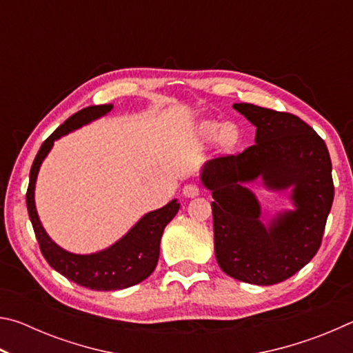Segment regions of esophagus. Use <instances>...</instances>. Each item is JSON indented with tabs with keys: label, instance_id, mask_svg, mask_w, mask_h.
Listing matches in <instances>:
<instances>
[{
	"label": "esophagus",
	"instance_id": "34e87169",
	"mask_svg": "<svg viewBox=\"0 0 353 353\" xmlns=\"http://www.w3.org/2000/svg\"><path fill=\"white\" fill-rule=\"evenodd\" d=\"M182 193H183V196H187V198H194V196H199L201 188H199V185H196V183H188L183 187Z\"/></svg>",
	"mask_w": 353,
	"mask_h": 353
}]
</instances>
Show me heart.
Masks as SVG:
<instances>
[{
  "label": "heart",
  "instance_id": "b5f03b06",
  "mask_svg": "<svg viewBox=\"0 0 353 353\" xmlns=\"http://www.w3.org/2000/svg\"><path fill=\"white\" fill-rule=\"evenodd\" d=\"M202 132H204L207 139L219 137V140L224 146H232L236 141V130L232 128L230 124L221 126L218 123H205L204 126H202Z\"/></svg>",
  "mask_w": 353,
  "mask_h": 353
}]
</instances>
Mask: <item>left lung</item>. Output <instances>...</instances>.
<instances>
[{
	"mask_svg": "<svg viewBox=\"0 0 353 353\" xmlns=\"http://www.w3.org/2000/svg\"><path fill=\"white\" fill-rule=\"evenodd\" d=\"M234 109L256 128L255 143L207 162L201 181L212 191L214 254L227 276L276 285L294 276L321 248L333 204L332 160L324 140L288 112L248 103ZM262 177L270 189L293 187L296 208L265 226L254 195L242 185Z\"/></svg>",
	"mask_w": 353,
	"mask_h": 353,
	"instance_id": "obj_1",
	"label": "left lung"
}]
</instances>
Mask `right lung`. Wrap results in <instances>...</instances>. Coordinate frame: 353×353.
Here are the masks:
<instances>
[{
	"instance_id": "obj_1",
	"label": "right lung",
	"mask_w": 353,
	"mask_h": 353,
	"mask_svg": "<svg viewBox=\"0 0 353 353\" xmlns=\"http://www.w3.org/2000/svg\"><path fill=\"white\" fill-rule=\"evenodd\" d=\"M112 104L85 107L70 117L62 126H59L48 137L34 159L26 191L28 213L45 260L50 263L52 270L61 272L71 282L94 291L129 288L151 276L159 261L160 240H162L165 227L176 216L179 207H181L174 199L159 210L146 213L121 240L97 254L77 255L67 252L48 236L40 223L34 202V188L40 165L57 139L105 115L107 112L112 110Z\"/></svg>"
}]
</instances>
